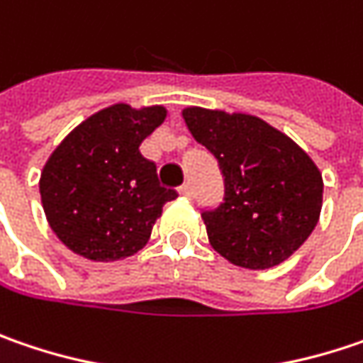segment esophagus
<instances>
[{"instance_id":"esophagus-1","label":"esophagus","mask_w":363,"mask_h":363,"mask_svg":"<svg viewBox=\"0 0 363 363\" xmlns=\"http://www.w3.org/2000/svg\"><path fill=\"white\" fill-rule=\"evenodd\" d=\"M179 194H182V196H186V198H190V196H191V186H190V184H184V186L179 188Z\"/></svg>"}]
</instances>
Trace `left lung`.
I'll list each match as a JSON object with an SVG mask.
<instances>
[{
    "instance_id": "1",
    "label": "left lung",
    "mask_w": 363,
    "mask_h": 363,
    "mask_svg": "<svg viewBox=\"0 0 363 363\" xmlns=\"http://www.w3.org/2000/svg\"><path fill=\"white\" fill-rule=\"evenodd\" d=\"M182 116L225 177V202L202 212L214 251L247 269L286 262L320 216L323 175L315 161L257 116L200 106L184 108Z\"/></svg>"
}]
</instances>
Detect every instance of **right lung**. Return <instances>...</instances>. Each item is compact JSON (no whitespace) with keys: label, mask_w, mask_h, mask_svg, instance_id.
Instances as JSON below:
<instances>
[{"label":"right lung","mask_w":363,"mask_h":363,"mask_svg":"<svg viewBox=\"0 0 363 363\" xmlns=\"http://www.w3.org/2000/svg\"><path fill=\"white\" fill-rule=\"evenodd\" d=\"M167 116L163 106L114 104L75 126L40 173L46 220L73 253L116 262L140 251L177 191L159 184L138 147Z\"/></svg>","instance_id":"add662e5"}]
</instances>
